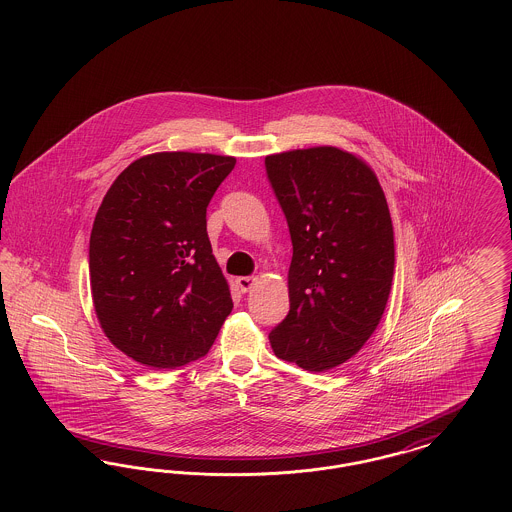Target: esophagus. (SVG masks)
<instances>
[{
    "instance_id": "obj_1",
    "label": "esophagus",
    "mask_w": 512,
    "mask_h": 512,
    "mask_svg": "<svg viewBox=\"0 0 512 512\" xmlns=\"http://www.w3.org/2000/svg\"><path fill=\"white\" fill-rule=\"evenodd\" d=\"M257 282H259L257 276H240V278H236L238 288L244 293L251 292V288H253Z\"/></svg>"
}]
</instances>
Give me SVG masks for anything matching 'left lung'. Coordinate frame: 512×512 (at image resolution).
<instances>
[{
    "label": "left lung",
    "mask_w": 512,
    "mask_h": 512,
    "mask_svg": "<svg viewBox=\"0 0 512 512\" xmlns=\"http://www.w3.org/2000/svg\"><path fill=\"white\" fill-rule=\"evenodd\" d=\"M265 165L293 245L290 313L268 338L276 357L324 372L357 355L386 311L390 207L374 171L340 147L274 153Z\"/></svg>",
    "instance_id": "1"
}]
</instances>
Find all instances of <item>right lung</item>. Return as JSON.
<instances>
[{"instance_id": "right-lung-1", "label": "right lung", "mask_w": 512, "mask_h": 512, "mask_svg": "<svg viewBox=\"0 0 512 512\" xmlns=\"http://www.w3.org/2000/svg\"><path fill=\"white\" fill-rule=\"evenodd\" d=\"M236 157L161 151L130 163L99 205L90 286L99 326L136 363L203 357L232 311L207 236V205Z\"/></svg>"}]
</instances>
